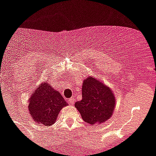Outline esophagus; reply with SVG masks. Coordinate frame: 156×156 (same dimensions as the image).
I'll list each match as a JSON object with an SVG mask.
<instances>
[{
	"label": "esophagus",
	"mask_w": 156,
	"mask_h": 156,
	"mask_svg": "<svg viewBox=\"0 0 156 156\" xmlns=\"http://www.w3.org/2000/svg\"><path fill=\"white\" fill-rule=\"evenodd\" d=\"M74 102H75V99H73V98H71V99H68L67 103H69V105H73L74 103Z\"/></svg>",
	"instance_id": "obj_1"
}]
</instances>
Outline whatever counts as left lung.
Instances as JSON below:
<instances>
[{
  "mask_svg": "<svg viewBox=\"0 0 156 156\" xmlns=\"http://www.w3.org/2000/svg\"><path fill=\"white\" fill-rule=\"evenodd\" d=\"M82 97V100L76 102L75 107L87 123H102L112 115L115 105L113 93L109 87L94 77L84 80Z\"/></svg>",
  "mask_w": 156,
  "mask_h": 156,
  "instance_id": "obj_1",
  "label": "left lung"
}]
</instances>
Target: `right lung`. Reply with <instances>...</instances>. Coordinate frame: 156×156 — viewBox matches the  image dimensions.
I'll return each mask as SVG.
<instances>
[{"label":"right lung","instance_id":"obj_1","mask_svg":"<svg viewBox=\"0 0 156 156\" xmlns=\"http://www.w3.org/2000/svg\"><path fill=\"white\" fill-rule=\"evenodd\" d=\"M66 106V102L60 92L47 83H42L29 99L28 109L34 121L49 126L54 123L60 111Z\"/></svg>","mask_w":156,"mask_h":156}]
</instances>
